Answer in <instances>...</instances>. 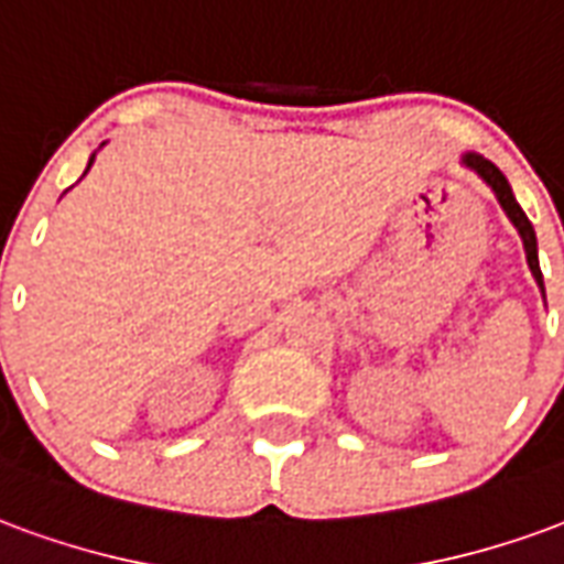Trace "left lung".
Wrapping results in <instances>:
<instances>
[{"label": "left lung", "mask_w": 564, "mask_h": 564, "mask_svg": "<svg viewBox=\"0 0 564 564\" xmlns=\"http://www.w3.org/2000/svg\"><path fill=\"white\" fill-rule=\"evenodd\" d=\"M462 162H465L468 169H474V172L480 174L486 184L492 186L498 205L505 208V214L510 217V223H513V226H517V232H520L522 247H525V262H529V269H532L538 286H541V295H544V274H541V265H538V238H534V229H532V223H529V217L522 214V208L517 205V198H513V189H510L508 177L498 172L492 162L484 160L480 153H465V156H462Z\"/></svg>", "instance_id": "8db88e82"}]
</instances>
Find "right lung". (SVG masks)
Masks as SVG:
<instances>
[{"label": "right lung", "instance_id": "right-lung-1", "mask_svg": "<svg viewBox=\"0 0 564 564\" xmlns=\"http://www.w3.org/2000/svg\"><path fill=\"white\" fill-rule=\"evenodd\" d=\"M90 165H93V156H90ZM90 165H87V169H90Z\"/></svg>", "mask_w": 564, "mask_h": 564}]
</instances>
